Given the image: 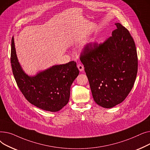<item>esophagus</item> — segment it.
I'll list each match as a JSON object with an SVG mask.
<instances>
[{"instance_id": "34e87169", "label": "esophagus", "mask_w": 150, "mask_h": 150, "mask_svg": "<svg viewBox=\"0 0 150 150\" xmlns=\"http://www.w3.org/2000/svg\"><path fill=\"white\" fill-rule=\"evenodd\" d=\"M77 67H78V69H79L80 72H82V71L84 70V66L81 64H80V63H79V64H77Z\"/></svg>"}]
</instances>
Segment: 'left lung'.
I'll use <instances>...</instances> for the list:
<instances>
[{"label":"left lung","mask_w":150,"mask_h":150,"mask_svg":"<svg viewBox=\"0 0 150 150\" xmlns=\"http://www.w3.org/2000/svg\"><path fill=\"white\" fill-rule=\"evenodd\" d=\"M103 43H89L80 59L84 67L94 101L111 108L127 98L134 84L138 69L135 42L120 23Z\"/></svg>","instance_id":"obj_1"}]
</instances>
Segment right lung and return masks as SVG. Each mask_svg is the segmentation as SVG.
<instances>
[{"instance_id":"1","label":"right lung","mask_w":150,"mask_h":150,"mask_svg":"<svg viewBox=\"0 0 150 150\" xmlns=\"http://www.w3.org/2000/svg\"><path fill=\"white\" fill-rule=\"evenodd\" d=\"M11 64L18 88L31 104L50 112H57L67 104L70 86L79 74L75 61L53 66L35 76H29L18 62L13 38Z\"/></svg>"}]
</instances>
